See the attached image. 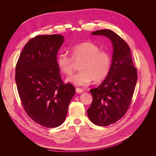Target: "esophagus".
Here are the masks:
<instances>
[{"label": "esophagus", "instance_id": "obj_1", "mask_svg": "<svg viewBox=\"0 0 156 156\" xmlns=\"http://www.w3.org/2000/svg\"><path fill=\"white\" fill-rule=\"evenodd\" d=\"M83 89L81 88H76V92L77 93H82L83 92Z\"/></svg>", "mask_w": 156, "mask_h": 156}]
</instances>
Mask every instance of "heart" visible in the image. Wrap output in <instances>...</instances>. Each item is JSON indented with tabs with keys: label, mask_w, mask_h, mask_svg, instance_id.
Returning <instances> with one entry per match:
<instances>
[{
	"label": "heart",
	"mask_w": 156,
	"mask_h": 156,
	"mask_svg": "<svg viewBox=\"0 0 156 156\" xmlns=\"http://www.w3.org/2000/svg\"><path fill=\"white\" fill-rule=\"evenodd\" d=\"M71 55L61 52L56 57V64L60 72L71 75L75 68V61L79 62L81 69L68 78L67 81L75 85L84 86L90 83L100 82L108 75L111 67V57L107 51L90 41L75 44L70 48Z\"/></svg>",
	"instance_id": "1"
}]
</instances>
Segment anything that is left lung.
<instances>
[{
	"label": "left lung",
	"instance_id": "left-lung-1",
	"mask_svg": "<svg viewBox=\"0 0 156 156\" xmlns=\"http://www.w3.org/2000/svg\"><path fill=\"white\" fill-rule=\"evenodd\" d=\"M92 34L108 37L113 45L110 72L97 88L90 90L93 99L87 110L92 123L107 126L119 120L128 110L137 81V70L129 45L120 36L108 29L96 30Z\"/></svg>",
	"mask_w": 156,
	"mask_h": 156
}]
</instances>
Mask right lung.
<instances>
[{
	"instance_id": "add662e5",
	"label": "right lung",
	"mask_w": 156,
	"mask_h": 156,
	"mask_svg": "<svg viewBox=\"0 0 156 156\" xmlns=\"http://www.w3.org/2000/svg\"><path fill=\"white\" fill-rule=\"evenodd\" d=\"M63 42L60 34L32 37L16 66L17 88L24 110L36 123L50 128L63 123L75 93L73 84L63 82L56 64Z\"/></svg>"
}]
</instances>
